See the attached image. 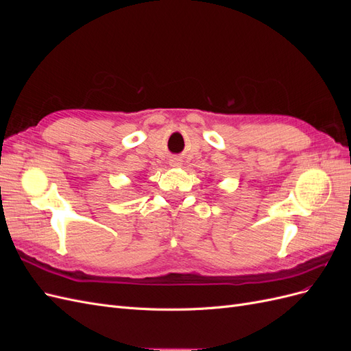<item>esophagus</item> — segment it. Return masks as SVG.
Returning a JSON list of instances; mask_svg holds the SVG:
<instances>
[{
    "label": "esophagus",
    "instance_id": "1",
    "mask_svg": "<svg viewBox=\"0 0 351 351\" xmlns=\"http://www.w3.org/2000/svg\"><path fill=\"white\" fill-rule=\"evenodd\" d=\"M169 165H171V167H180V165H182V159H180V158L169 159Z\"/></svg>",
    "mask_w": 351,
    "mask_h": 351
}]
</instances>
